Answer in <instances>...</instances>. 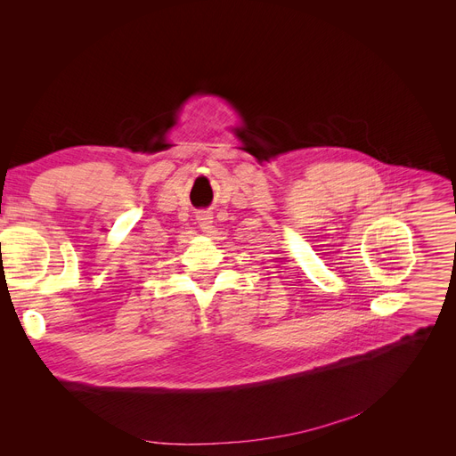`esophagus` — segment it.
I'll return each mask as SVG.
<instances>
[{
    "label": "esophagus",
    "instance_id": "obj_1",
    "mask_svg": "<svg viewBox=\"0 0 456 456\" xmlns=\"http://www.w3.org/2000/svg\"><path fill=\"white\" fill-rule=\"evenodd\" d=\"M196 220H198V225H200L201 231H208L212 227V215H210V212H205V210L198 212Z\"/></svg>",
    "mask_w": 456,
    "mask_h": 456
}]
</instances>
